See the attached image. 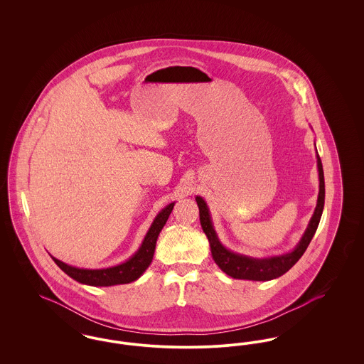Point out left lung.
<instances>
[{
  "label": "left lung",
  "instance_id": "obj_1",
  "mask_svg": "<svg viewBox=\"0 0 364 364\" xmlns=\"http://www.w3.org/2000/svg\"><path fill=\"white\" fill-rule=\"evenodd\" d=\"M316 164H318V173H319V193H318L316 208L312 214L310 224L307 226L299 244L294 247L292 252H288L284 255L258 259V258L245 257V255H240V254L226 250L225 247L220 242V239L213 228L206 202L200 196L195 198L198 208H199L200 225L208 236L213 259L220 266V269L224 273L232 278H236V279L269 281V279H274V278L281 277L282 274H285L294 263L301 258V255L306 252L309 244L316 232V228L319 225L322 211H323V205H325V177H323L322 162H321V158L318 154H316Z\"/></svg>",
  "mask_w": 364,
  "mask_h": 364
}]
</instances>
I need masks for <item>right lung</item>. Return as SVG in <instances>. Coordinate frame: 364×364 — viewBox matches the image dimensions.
I'll list each match as a JSON object with an SVG mask.
<instances>
[{"label":"right lung","mask_w":364,"mask_h":364,"mask_svg":"<svg viewBox=\"0 0 364 364\" xmlns=\"http://www.w3.org/2000/svg\"><path fill=\"white\" fill-rule=\"evenodd\" d=\"M173 206L174 203H171L166 208H162L159 214H156V220L153 221L149 232L146 233L140 248L129 259L125 260L122 264L106 269H79L61 260L55 259L54 257H52V259L65 274H68L70 278L80 284H86L91 287H112L120 284H129L138 279L150 266L154 257L158 235L166 224Z\"/></svg>","instance_id":"right-lung-1"}]
</instances>
